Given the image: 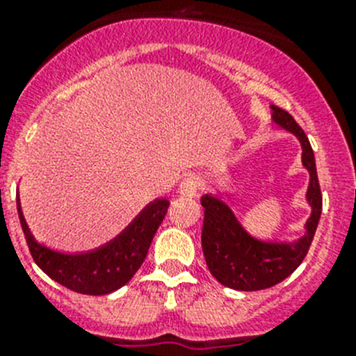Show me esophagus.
Listing matches in <instances>:
<instances>
[{"mask_svg": "<svg viewBox=\"0 0 356 356\" xmlns=\"http://www.w3.org/2000/svg\"><path fill=\"white\" fill-rule=\"evenodd\" d=\"M200 187H201V181L197 180V178H194V176H191V178H185V180L181 181L180 194L184 197H194L197 196V193H200Z\"/></svg>", "mask_w": 356, "mask_h": 356, "instance_id": "esophagus-1", "label": "esophagus"}]
</instances>
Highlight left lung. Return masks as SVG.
Masks as SVG:
<instances>
[{"mask_svg": "<svg viewBox=\"0 0 356 356\" xmlns=\"http://www.w3.org/2000/svg\"><path fill=\"white\" fill-rule=\"evenodd\" d=\"M271 119L278 128L291 131L301 144V163L310 175L307 188L310 217L305 222V234L296 241H262L241 225L221 197L212 194L201 197L205 209L201 246L207 266L219 284L235 291H262L291 276L307 257L323 209L316 159L307 135L289 112L275 105H271Z\"/></svg>", "mask_w": 356, "mask_h": 356, "instance_id": "1", "label": "left lung"}]
</instances>
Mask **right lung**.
<instances>
[{
    "instance_id": "1",
    "label": "right lung",
    "mask_w": 356,
    "mask_h": 356,
    "mask_svg": "<svg viewBox=\"0 0 356 356\" xmlns=\"http://www.w3.org/2000/svg\"><path fill=\"white\" fill-rule=\"evenodd\" d=\"M168 209L169 201L159 197L144 207L118 237L103 246L83 253H64L44 246L31 235L17 196L19 221L37 266L69 291L87 296L110 294L130 282L143 266Z\"/></svg>"
}]
</instances>
